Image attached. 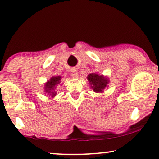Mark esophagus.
<instances>
[{"label":"esophagus","mask_w":159,"mask_h":159,"mask_svg":"<svg viewBox=\"0 0 159 159\" xmlns=\"http://www.w3.org/2000/svg\"><path fill=\"white\" fill-rule=\"evenodd\" d=\"M71 75H72V77L75 78H78V72L75 70V69H72V74H71Z\"/></svg>","instance_id":"34e87169"}]
</instances>
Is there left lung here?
Here are the masks:
<instances>
[{
    "label": "left lung",
    "mask_w": 159,
    "mask_h": 159,
    "mask_svg": "<svg viewBox=\"0 0 159 159\" xmlns=\"http://www.w3.org/2000/svg\"><path fill=\"white\" fill-rule=\"evenodd\" d=\"M87 80L90 82V87L96 93H102L104 89L107 87V84L109 83L108 78L96 73L88 75Z\"/></svg>",
    "instance_id": "1"
}]
</instances>
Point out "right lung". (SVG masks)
Instances as JSON below:
<instances>
[{
	"label": "right lung",
	"instance_id": "add662e5",
	"mask_svg": "<svg viewBox=\"0 0 159 159\" xmlns=\"http://www.w3.org/2000/svg\"><path fill=\"white\" fill-rule=\"evenodd\" d=\"M61 82V76H53L45 84V93L51 95L52 97L56 96L57 92L55 91L56 87L60 84Z\"/></svg>",
	"mask_w": 159,
	"mask_h": 159
}]
</instances>
